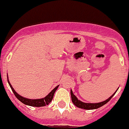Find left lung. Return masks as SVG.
Wrapping results in <instances>:
<instances>
[{"mask_svg": "<svg viewBox=\"0 0 129 129\" xmlns=\"http://www.w3.org/2000/svg\"><path fill=\"white\" fill-rule=\"evenodd\" d=\"M116 92H117V90H116ZM116 92L113 94L111 96H110L108 99H107L106 101H104L103 102H101V103H83V102L79 101L77 98V96L73 94L72 90H71V99H72V101H73V104L76 107L81 108V109H86V110H92V109H98V108H99V107H102L104 105H105L106 103H107L112 99L113 96L115 95V94L116 93Z\"/></svg>", "mask_w": 129, "mask_h": 129, "instance_id": "1", "label": "left lung"}]
</instances>
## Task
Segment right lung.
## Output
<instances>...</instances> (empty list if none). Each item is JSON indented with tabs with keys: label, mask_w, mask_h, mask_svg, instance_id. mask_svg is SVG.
<instances>
[{
	"label": "right lung",
	"mask_w": 129,
	"mask_h": 129,
	"mask_svg": "<svg viewBox=\"0 0 129 129\" xmlns=\"http://www.w3.org/2000/svg\"><path fill=\"white\" fill-rule=\"evenodd\" d=\"M7 78H8V76H7ZM8 82H9V86H11V89H12V92L14 94V95L17 99H18L19 101H20L21 103H22L23 104L26 105L31 106V107H44V106L48 105V104L50 103V102L52 101V99H53V96H54V94L55 92V91L56 90V89L58 88V86H56L55 88L53 89V90L48 94V95L46 96L45 98H43V99H26V98H24L23 96H21L20 95H19L17 92L14 90V89L12 88V85L11 84L10 82L9 81V79H8Z\"/></svg>",
	"instance_id": "right-lung-1"
}]
</instances>
